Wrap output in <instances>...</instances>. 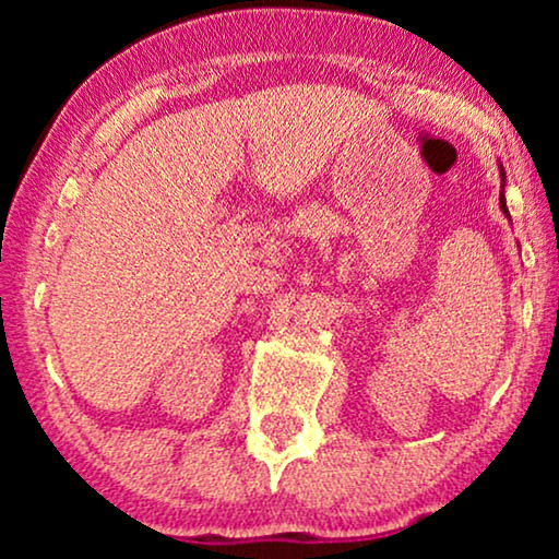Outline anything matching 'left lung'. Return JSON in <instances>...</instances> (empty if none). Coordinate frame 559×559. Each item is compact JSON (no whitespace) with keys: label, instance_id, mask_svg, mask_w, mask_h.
Instances as JSON below:
<instances>
[{"label":"left lung","instance_id":"left-lung-1","mask_svg":"<svg viewBox=\"0 0 559 559\" xmlns=\"http://www.w3.org/2000/svg\"><path fill=\"white\" fill-rule=\"evenodd\" d=\"M503 175H507V173H503V170H501V178H503ZM499 203H501V209H503V213H507V216H509V209H507V201H503V193H501V198H499Z\"/></svg>","mask_w":559,"mask_h":559}]
</instances>
